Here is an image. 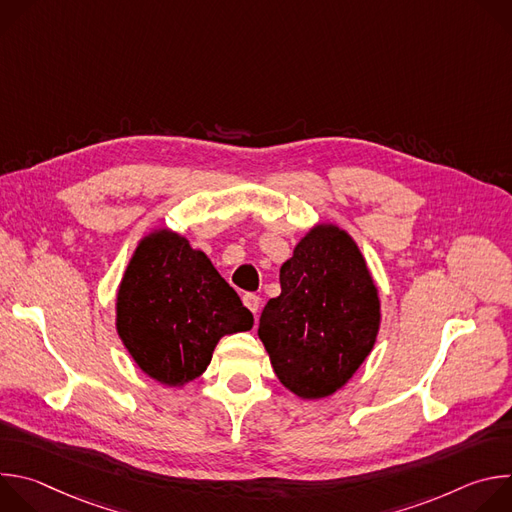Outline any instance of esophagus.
Segmentation results:
<instances>
[{
    "label": "esophagus",
    "mask_w": 512,
    "mask_h": 512,
    "mask_svg": "<svg viewBox=\"0 0 512 512\" xmlns=\"http://www.w3.org/2000/svg\"><path fill=\"white\" fill-rule=\"evenodd\" d=\"M243 304H245L253 314H257V312H259V306H261V298L255 296V294H245V296H243Z\"/></svg>",
    "instance_id": "34e87169"
}]
</instances>
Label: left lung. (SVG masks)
I'll list each match as a JSON object with an SVG mask.
<instances>
[{"instance_id":"obj_1","label":"left lung","mask_w":512,"mask_h":512,"mask_svg":"<svg viewBox=\"0 0 512 512\" xmlns=\"http://www.w3.org/2000/svg\"><path fill=\"white\" fill-rule=\"evenodd\" d=\"M281 294L259 318L277 379L302 399L338 391L373 350L379 296L354 241L334 225L308 233L279 269Z\"/></svg>"}]
</instances>
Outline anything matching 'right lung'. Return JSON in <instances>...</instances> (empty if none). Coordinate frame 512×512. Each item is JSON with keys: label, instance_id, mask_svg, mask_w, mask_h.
Here are the masks:
<instances>
[{"label": "right lung", "instance_id": "right-lung-1", "mask_svg": "<svg viewBox=\"0 0 512 512\" xmlns=\"http://www.w3.org/2000/svg\"><path fill=\"white\" fill-rule=\"evenodd\" d=\"M251 326L237 291L184 237L162 229L139 243L117 294V332L145 375L184 385L206 371L221 336Z\"/></svg>", "mask_w": 512, "mask_h": 512}]
</instances>
